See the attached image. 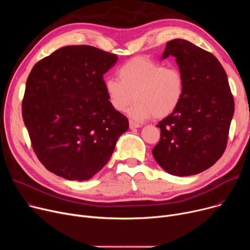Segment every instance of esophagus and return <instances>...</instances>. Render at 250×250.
<instances>
[{"instance_id":"obj_1","label":"esophagus","mask_w":250,"mask_h":250,"mask_svg":"<svg viewBox=\"0 0 250 250\" xmlns=\"http://www.w3.org/2000/svg\"><path fill=\"white\" fill-rule=\"evenodd\" d=\"M141 125L139 124H137V123H135L133 121H129V128H138Z\"/></svg>"}]
</instances>
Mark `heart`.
I'll list each match as a JSON object with an SVG mask.
<instances>
[{
	"mask_svg": "<svg viewBox=\"0 0 250 250\" xmlns=\"http://www.w3.org/2000/svg\"><path fill=\"white\" fill-rule=\"evenodd\" d=\"M116 79H106L104 90L111 107L127 111L135 121L142 122L154 115L163 118L171 114L180 104L185 92V78L177 69L167 68L163 63L147 57L127 61L117 70Z\"/></svg>",
	"mask_w": 250,
	"mask_h": 250,
	"instance_id": "heart-1",
	"label": "heart"
}]
</instances>
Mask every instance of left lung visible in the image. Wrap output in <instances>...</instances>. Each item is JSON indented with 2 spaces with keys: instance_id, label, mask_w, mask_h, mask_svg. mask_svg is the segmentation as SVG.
Masks as SVG:
<instances>
[{
  "instance_id": "left-lung-1",
  "label": "left lung",
  "mask_w": 250,
  "mask_h": 250,
  "mask_svg": "<svg viewBox=\"0 0 250 250\" xmlns=\"http://www.w3.org/2000/svg\"><path fill=\"white\" fill-rule=\"evenodd\" d=\"M169 56L185 78V92L175 111L157 125L160 141L152 153L170 174H198L226 149L234 99L226 72L211 52L176 38L166 43L161 59Z\"/></svg>"
}]
</instances>
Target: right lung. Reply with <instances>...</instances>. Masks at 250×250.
<instances>
[{"label": "right lung", "mask_w": 250, "mask_h": 250, "mask_svg": "<svg viewBox=\"0 0 250 250\" xmlns=\"http://www.w3.org/2000/svg\"><path fill=\"white\" fill-rule=\"evenodd\" d=\"M117 56L90 45H68L34 64L22 116L38 160L58 176L88 180L108 162L128 120L114 110L103 75Z\"/></svg>", "instance_id": "obj_1"}]
</instances>
